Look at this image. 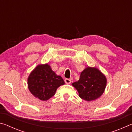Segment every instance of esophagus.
I'll return each instance as SVG.
<instances>
[{"mask_svg": "<svg viewBox=\"0 0 132 132\" xmlns=\"http://www.w3.org/2000/svg\"><path fill=\"white\" fill-rule=\"evenodd\" d=\"M64 81H65L66 84H70L71 82V80L70 79H66L65 80H64Z\"/></svg>", "mask_w": 132, "mask_h": 132, "instance_id": "esophagus-1", "label": "esophagus"}]
</instances>
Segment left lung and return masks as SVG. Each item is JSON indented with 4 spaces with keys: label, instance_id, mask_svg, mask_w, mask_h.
I'll list each match as a JSON object with an SVG mask.
<instances>
[{
    "label": "left lung",
    "instance_id": "8db88e82",
    "mask_svg": "<svg viewBox=\"0 0 132 132\" xmlns=\"http://www.w3.org/2000/svg\"><path fill=\"white\" fill-rule=\"evenodd\" d=\"M106 82V76L99 69L88 66L81 73L79 81L71 84L81 99L90 101L101 97L105 90Z\"/></svg>",
    "mask_w": 132,
    "mask_h": 132
}]
</instances>
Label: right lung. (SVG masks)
<instances>
[{
  "mask_svg": "<svg viewBox=\"0 0 132 132\" xmlns=\"http://www.w3.org/2000/svg\"><path fill=\"white\" fill-rule=\"evenodd\" d=\"M27 81L29 91L41 101H47L55 95L58 87L64 84L62 77L56 74L48 63L37 65Z\"/></svg>",
  "mask_w": 132,
  "mask_h": 132,
  "instance_id": "obj_1",
  "label": "right lung"
}]
</instances>
